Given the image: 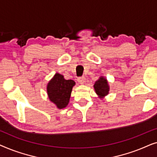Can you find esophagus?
<instances>
[{"mask_svg":"<svg viewBox=\"0 0 157 157\" xmlns=\"http://www.w3.org/2000/svg\"><path fill=\"white\" fill-rule=\"evenodd\" d=\"M78 83H80V84H83V83H84L85 81H86V78L84 76L79 77V78H78Z\"/></svg>","mask_w":157,"mask_h":157,"instance_id":"obj_1","label":"esophagus"}]
</instances>
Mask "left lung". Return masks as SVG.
<instances>
[{
  "instance_id": "8db88e82",
  "label": "left lung",
  "mask_w": 157,
  "mask_h": 157,
  "mask_svg": "<svg viewBox=\"0 0 157 157\" xmlns=\"http://www.w3.org/2000/svg\"><path fill=\"white\" fill-rule=\"evenodd\" d=\"M95 89L96 93L98 94L100 97L105 96L109 94V87L108 86V82L106 79H105L104 77H101L96 81L95 84L94 86Z\"/></svg>"
}]
</instances>
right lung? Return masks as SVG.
I'll return each instance as SVG.
<instances>
[{
  "instance_id": "1",
  "label": "right lung",
  "mask_w": 157,
  "mask_h": 157,
  "mask_svg": "<svg viewBox=\"0 0 157 157\" xmlns=\"http://www.w3.org/2000/svg\"><path fill=\"white\" fill-rule=\"evenodd\" d=\"M75 85L73 80H66L61 74H56L53 79L49 81L47 92L51 101L59 109H63L69 102L72 88Z\"/></svg>"
}]
</instances>
